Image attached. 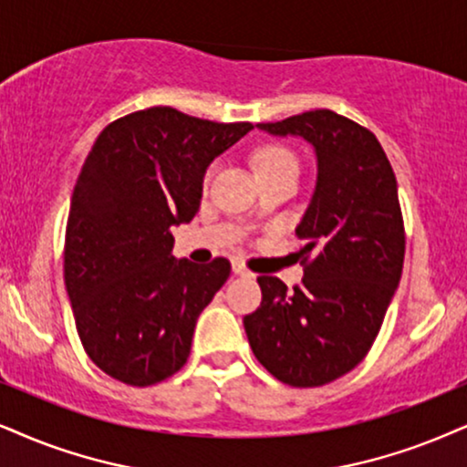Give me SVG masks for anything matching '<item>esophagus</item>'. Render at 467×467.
<instances>
[{"label":"esophagus","instance_id":"1","mask_svg":"<svg viewBox=\"0 0 467 467\" xmlns=\"http://www.w3.org/2000/svg\"><path fill=\"white\" fill-rule=\"evenodd\" d=\"M233 271H234V274H237V275H245V277L252 275V271L245 269V265L239 263V261H233Z\"/></svg>","mask_w":467,"mask_h":467}]
</instances>
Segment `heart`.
<instances>
[{
	"label": "heart",
	"mask_w": 467,
	"mask_h": 467,
	"mask_svg": "<svg viewBox=\"0 0 467 467\" xmlns=\"http://www.w3.org/2000/svg\"><path fill=\"white\" fill-rule=\"evenodd\" d=\"M256 172H267V170H274V168H282V165H288V163H295L297 165V159L288 149L285 146H265L256 152ZM211 172H206V179H209Z\"/></svg>",
	"instance_id": "1"
}]
</instances>
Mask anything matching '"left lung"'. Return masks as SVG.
<instances>
[{
    "mask_svg": "<svg viewBox=\"0 0 467 467\" xmlns=\"http://www.w3.org/2000/svg\"><path fill=\"white\" fill-rule=\"evenodd\" d=\"M256 127L312 144L317 187L295 230L304 241L302 285L288 291L280 277H258L261 308L244 317V327L275 379L326 386L366 358L399 286L405 228L397 176L379 140L332 109Z\"/></svg>",
    "mask_w": 467,
    "mask_h": 467,
    "instance_id": "left-lung-1",
    "label": "left lung"
}]
</instances>
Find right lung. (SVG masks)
<instances>
[{"instance_id":"obj_1","label":"right lung","mask_w":467,"mask_h":467,"mask_svg":"<svg viewBox=\"0 0 467 467\" xmlns=\"http://www.w3.org/2000/svg\"><path fill=\"white\" fill-rule=\"evenodd\" d=\"M252 129L149 108L105 127L88 152L70 198L64 282L81 345L114 379L152 386L190 358L230 263L176 261L170 230L193 220L209 163Z\"/></svg>"}]
</instances>
